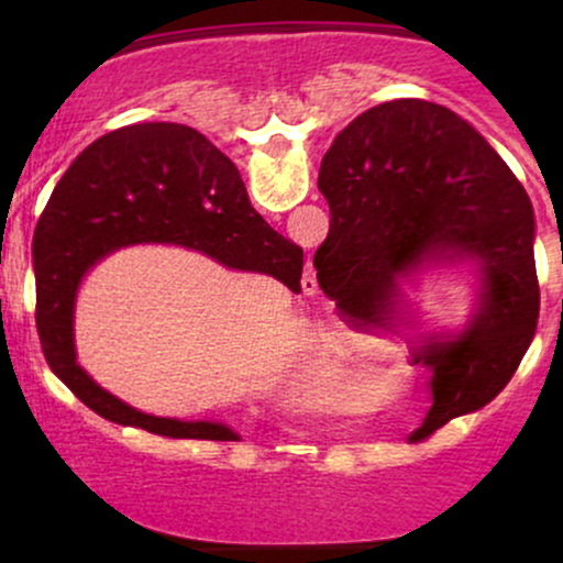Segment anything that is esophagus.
Here are the masks:
<instances>
[{"label":"esophagus","mask_w":563,"mask_h":563,"mask_svg":"<svg viewBox=\"0 0 563 563\" xmlns=\"http://www.w3.org/2000/svg\"><path fill=\"white\" fill-rule=\"evenodd\" d=\"M301 290L303 294H314V290H318V269H314L312 264H307V267H303Z\"/></svg>","instance_id":"34e87169"}]
</instances>
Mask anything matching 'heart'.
Here are the masks:
<instances>
[{
	"label": "heart",
	"mask_w": 563,
	"mask_h": 563,
	"mask_svg": "<svg viewBox=\"0 0 563 563\" xmlns=\"http://www.w3.org/2000/svg\"><path fill=\"white\" fill-rule=\"evenodd\" d=\"M378 354V341L371 335H352L346 341L344 349H339V354L331 363L322 365L320 371V384L328 391L331 402L354 407L360 402V380L367 363ZM380 378H389V367H380Z\"/></svg>",
	"instance_id": "obj_1"
}]
</instances>
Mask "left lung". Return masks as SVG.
I'll return each instance as SVG.
<instances>
[{"instance_id":"obj_1","label":"left lung","mask_w":563,"mask_h":563,"mask_svg":"<svg viewBox=\"0 0 563 563\" xmlns=\"http://www.w3.org/2000/svg\"><path fill=\"white\" fill-rule=\"evenodd\" d=\"M318 185L331 206L318 283L354 325L391 320L399 275L439 260L479 262V307L466 331L416 349L431 373V407L412 434L493 402L540 314L534 211L506 161L450 108L391 100L335 134Z\"/></svg>"}]
</instances>
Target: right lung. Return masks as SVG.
Wrapping results in <instances>:
<instances>
[{
    "label": "right lung",
    "instance_id": "add662e5",
    "mask_svg": "<svg viewBox=\"0 0 563 563\" xmlns=\"http://www.w3.org/2000/svg\"><path fill=\"white\" fill-rule=\"evenodd\" d=\"M132 243H177L232 269L299 290L303 251L251 206L235 164L185 124H132L102 134L68 166L34 232L36 331L47 365L106 421L172 439L235 442L222 423L174 421L134 410L76 363L74 301L84 273Z\"/></svg>",
    "mask_w": 563,
    "mask_h": 563
}]
</instances>
